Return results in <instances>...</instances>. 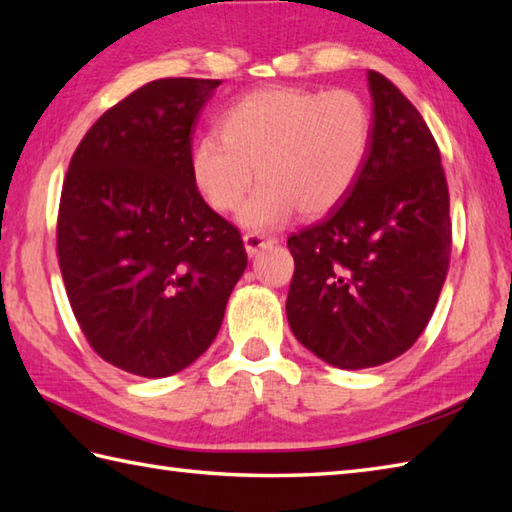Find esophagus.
Listing matches in <instances>:
<instances>
[{"label":"esophagus","instance_id":"1","mask_svg":"<svg viewBox=\"0 0 512 512\" xmlns=\"http://www.w3.org/2000/svg\"><path fill=\"white\" fill-rule=\"evenodd\" d=\"M275 242H277L275 237L264 235V233H246L244 235V248H246V253L250 257H255L259 250L266 248V246H273Z\"/></svg>","mask_w":512,"mask_h":512}]
</instances>
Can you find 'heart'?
<instances>
[{"label": "heart", "instance_id": "b5f03b06", "mask_svg": "<svg viewBox=\"0 0 512 512\" xmlns=\"http://www.w3.org/2000/svg\"><path fill=\"white\" fill-rule=\"evenodd\" d=\"M374 121L356 92L264 88L226 107L220 134L191 151L193 182L215 211H235L255 233L286 224L299 209L319 217L339 206L361 178Z\"/></svg>", "mask_w": 512, "mask_h": 512}]
</instances>
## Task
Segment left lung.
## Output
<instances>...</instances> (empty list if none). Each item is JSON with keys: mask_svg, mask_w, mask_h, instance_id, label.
<instances>
[{"mask_svg": "<svg viewBox=\"0 0 512 512\" xmlns=\"http://www.w3.org/2000/svg\"><path fill=\"white\" fill-rule=\"evenodd\" d=\"M374 136L361 178L319 224L288 239L286 314L297 341L339 369L394 361L427 328L449 270V189L427 123L367 72Z\"/></svg>", "mask_w": 512, "mask_h": 512, "instance_id": "obj_1", "label": "left lung"}]
</instances>
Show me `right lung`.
I'll return each mask as SVG.
<instances>
[{"instance_id": "add662e5", "label": "right lung", "mask_w": 512, "mask_h": 512, "mask_svg": "<svg viewBox=\"0 0 512 512\" xmlns=\"http://www.w3.org/2000/svg\"><path fill=\"white\" fill-rule=\"evenodd\" d=\"M222 81L158 79L107 110L63 182L57 253L70 306L103 361L143 378L209 350L246 270L233 224L195 187L191 136Z\"/></svg>"}]
</instances>
